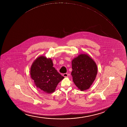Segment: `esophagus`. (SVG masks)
<instances>
[{"instance_id": "1", "label": "esophagus", "mask_w": 127, "mask_h": 127, "mask_svg": "<svg viewBox=\"0 0 127 127\" xmlns=\"http://www.w3.org/2000/svg\"><path fill=\"white\" fill-rule=\"evenodd\" d=\"M63 75L64 77H67L68 76V74L67 73H64V74H63Z\"/></svg>"}]
</instances>
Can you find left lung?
<instances>
[{"label":"left lung","mask_w":127,"mask_h":127,"mask_svg":"<svg viewBox=\"0 0 127 127\" xmlns=\"http://www.w3.org/2000/svg\"><path fill=\"white\" fill-rule=\"evenodd\" d=\"M73 82L80 91L89 89L97 73L96 63L87 54H80L71 62Z\"/></svg>","instance_id":"left-lung-1"}]
</instances>
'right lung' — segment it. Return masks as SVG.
<instances>
[{
    "label": "right lung",
    "mask_w": 127,
    "mask_h": 127,
    "mask_svg": "<svg viewBox=\"0 0 127 127\" xmlns=\"http://www.w3.org/2000/svg\"><path fill=\"white\" fill-rule=\"evenodd\" d=\"M50 58L40 56L32 63L31 69V78L37 87L46 93H53L64 77L54 67Z\"/></svg>",
    "instance_id": "obj_1"
}]
</instances>
